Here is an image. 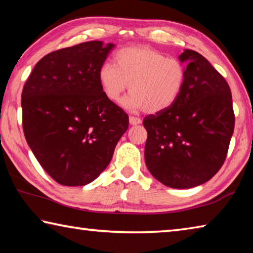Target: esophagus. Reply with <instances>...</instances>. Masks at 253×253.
Wrapping results in <instances>:
<instances>
[{
    "mask_svg": "<svg viewBox=\"0 0 253 253\" xmlns=\"http://www.w3.org/2000/svg\"><path fill=\"white\" fill-rule=\"evenodd\" d=\"M140 123H142L140 118L129 116V124H130V125H138V124H140Z\"/></svg>",
    "mask_w": 253,
    "mask_h": 253,
    "instance_id": "1",
    "label": "esophagus"
}]
</instances>
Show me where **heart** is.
I'll return each instance as SVG.
<instances>
[{"mask_svg":"<svg viewBox=\"0 0 253 253\" xmlns=\"http://www.w3.org/2000/svg\"><path fill=\"white\" fill-rule=\"evenodd\" d=\"M185 79L182 61L142 45L117 51L114 65L104 63L98 71V81L107 99L119 101L129 84L130 95L123 101L124 107L149 114L170 108L181 95Z\"/></svg>","mask_w":253,"mask_h":253,"instance_id":"b5f03b06","label":"heart"}]
</instances>
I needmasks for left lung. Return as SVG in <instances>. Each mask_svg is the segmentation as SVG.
Listing matches in <instances>:
<instances>
[{"instance_id":"8db88e82","label":"left lung","mask_w":253,"mask_h":253,"mask_svg":"<svg viewBox=\"0 0 253 253\" xmlns=\"http://www.w3.org/2000/svg\"><path fill=\"white\" fill-rule=\"evenodd\" d=\"M186 79L170 108L144 118L145 162L157 181L190 188L211 179L222 168L234 130L228 83L203 55L184 50Z\"/></svg>"}]
</instances>
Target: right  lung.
<instances>
[{
	"label": "right lung",
	"mask_w": 253,
	"mask_h": 253,
	"mask_svg": "<svg viewBox=\"0 0 253 253\" xmlns=\"http://www.w3.org/2000/svg\"><path fill=\"white\" fill-rule=\"evenodd\" d=\"M89 41L44 55L24 84L25 139L46 173L66 186L99 176L127 130L128 115L107 99L98 71L114 48Z\"/></svg>",
	"instance_id": "obj_1"
}]
</instances>
